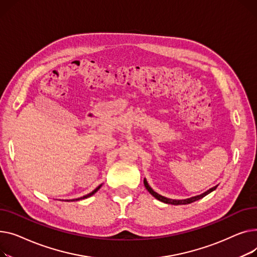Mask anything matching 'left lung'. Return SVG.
I'll use <instances>...</instances> for the list:
<instances>
[{
    "mask_svg": "<svg viewBox=\"0 0 257 257\" xmlns=\"http://www.w3.org/2000/svg\"><path fill=\"white\" fill-rule=\"evenodd\" d=\"M144 186H145L146 190H147L150 194H152L156 199H158V200H160V201H162V202H164V203L173 204V205L189 204V203H192V202H194V201H196V200H199V199L203 198L204 196H206L207 194H209L210 192L215 191V190L217 189V187H218V186H215V187H213V188L208 189V190L205 191L204 193H202V194H200V195H197V196H193V197H190V198H186V199H170V198H167V197H164V196H162V195H160L159 193L155 192V191L153 190V188L148 185L146 178H144Z\"/></svg>",
    "mask_w": 257,
    "mask_h": 257,
    "instance_id": "1",
    "label": "left lung"
}]
</instances>
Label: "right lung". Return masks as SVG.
I'll return each instance as SVG.
<instances>
[{
  "instance_id": "obj_1",
  "label": "right lung",
  "mask_w": 257,
  "mask_h": 257,
  "mask_svg": "<svg viewBox=\"0 0 257 257\" xmlns=\"http://www.w3.org/2000/svg\"><path fill=\"white\" fill-rule=\"evenodd\" d=\"M100 187H101V185H99L96 189H94L91 193H89V194H87V195H85V196H83V197H80V198H77V199H70V200H65V201H78V200H82V199H85V198H88V197H90V196H92L93 194H95L99 189H100Z\"/></svg>"
}]
</instances>
